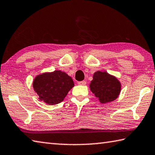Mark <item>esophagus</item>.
Here are the masks:
<instances>
[{
	"mask_svg": "<svg viewBox=\"0 0 155 155\" xmlns=\"http://www.w3.org/2000/svg\"><path fill=\"white\" fill-rule=\"evenodd\" d=\"M78 85H86V81H79V82L78 83Z\"/></svg>",
	"mask_w": 155,
	"mask_h": 155,
	"instance_id": "esophagus-1",
	"label": "esophagus"
}]
</instances>
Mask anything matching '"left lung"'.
I'll return each mask as SVG.
<instances>
[{
  "mask_svg": "<svg viewBox=\"0 0 155 155\" xmlns=\"http://www.w3.org/2000/svg\"><path fill=\"white\" fill-rule=\"evenodd\" d=\"M90 87L101 103L114 101L118 97L121 90V85L116 78L101 71L94 73Z\"/></svg>",
  "mask_w": 155,
  "mask_h": 155,
  "instance_id": "8db88e82",
  "label": "left lung"
}]
</instances>
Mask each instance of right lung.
Returning a JSON list of instances; mask_svg holds the SVG:
<instances>
[{
  "label": "right lung",
  "instance_id": "1",
  "mask_svg": "<svg viewBox=\"0 0 155 155\" xmlns=\"http://www.w3.org/2000/svg\"><path fill=\"white\" fill-rule=\"evenodd\" d=\"M74 85L72 78L59 70L38 75L33 84L39 99L48 104L61 103Z\"/></svg>",
  "mask_w": 155,
  "mask_h": 155
}]
</instances>
